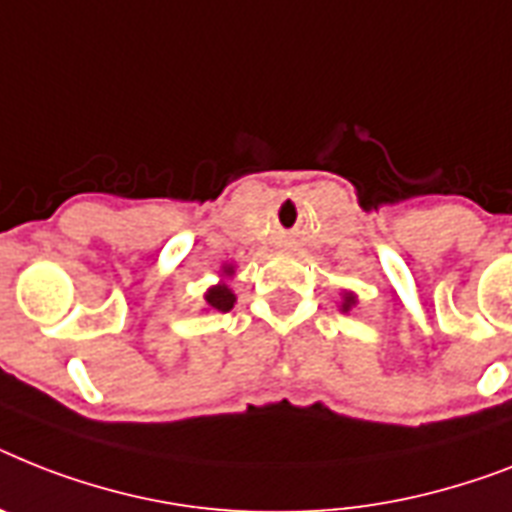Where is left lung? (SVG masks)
Masks as SVG:
<instances>
[{
	"instance_id": "1",
	"label": "left lung",
	"mask_w": 512,
	"mask_h": 512,
	"mask_svg": "<svg viewBox=\"0 0 512 512\" xmlns=\"http://www.w3.org/2000/svg\"><path fill=\"white\" fill-rule=\"evenodd\" d=\"M355 302H357L355 294H352V292H344V299H342V310H344V313H350L352 305H355Z\"/></svg>"
}]
</instances>
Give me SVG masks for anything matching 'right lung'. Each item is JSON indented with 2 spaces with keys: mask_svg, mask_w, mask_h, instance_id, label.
I'll return each instance as SVG.
<instances>
[{
  "mask_svg": "<svg viewBox=\"0 0 512 512\" xmlns=\"http://www.w3.org/2000/svg\"><path fill=\"white\" fill-rule=\"evenodd\" d=\"M223 276H234V268H231V265H226V268H223ZM205 302H207V307H213V310H218V313H228V310L234 307L236 294L228 289V284H215L207 289Z\"/></svg>",
  "mask_w": 512,
  "mask_h": 512,
  "instance_id": "1",
  "label": "right lung"
}]
</instances>
